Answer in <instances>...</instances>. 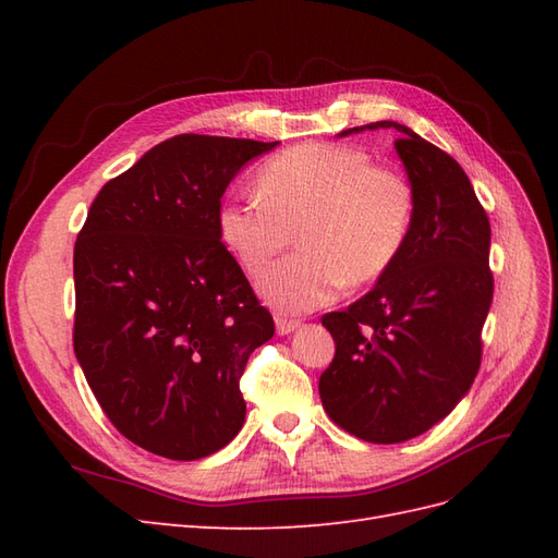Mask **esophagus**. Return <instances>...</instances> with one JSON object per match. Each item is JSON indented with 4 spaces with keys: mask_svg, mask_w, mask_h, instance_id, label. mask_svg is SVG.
<instances>
[{
    "mask_svg": "<svg viewBox=\"0 0 558 558\" xmlns=\"http://www.w3.org/2000/svg\"><path fill=\"white\" fill-rule=\"evenodd\" d=\"M275 324H277V332H279V335H289V332H293V330L300 326V320H298V318L277 316Z\"/></svg>",
    "mask_w": 558,
    "mask_h": 558,
    "instance_id": "34e87169",
    "label": "esophagus"
}]
</instances>
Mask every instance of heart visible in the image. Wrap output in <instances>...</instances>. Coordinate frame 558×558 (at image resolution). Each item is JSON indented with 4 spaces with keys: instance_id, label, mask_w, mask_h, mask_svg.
I'll return each mask as SVG.
<instances>
[{
    "instance_id": "b5f03b06",
    "label": "heart",
    "mask_w": 558,
    "mask_h": 558,
    "mask_svg": "<svg viewBox=\"0 0 558 558\" xmlns=\"http://www.w3.org/2000/svg\"><path fill=\"white\" fill-rule=\"evenodd\" d=\"M416 214L412 181L347 144H298L263 165L258 191L218 207V234L248 275L298 238L295 256L260 277L279 312L324 307L344 286L381 279L408 246Z\"/></svg>"
}]
</instances>
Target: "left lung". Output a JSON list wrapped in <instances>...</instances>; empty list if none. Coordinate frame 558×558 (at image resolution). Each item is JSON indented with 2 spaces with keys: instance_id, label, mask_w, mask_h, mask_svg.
<instances>
[{
  "instance_id": "left-lung-1",
  "label": "left lung",
  "mask_w": 558,
  "mask_h": 558,
  "mask_svg": "<svg viewBox=\"0 0 558 558\" xmlns=\"http://www.w3.org/2000/svg\"><path fill=\"white\" fill-rule=\"evenodd\" d=\"M396 150L416 193L408 246L377 286L324 324L335 359L318 379L337 426L375 445L426 433L468 393L482 363V328L494 300L492 226L475 189L442 148L408 125Z\"/></svg>"
}]
</instances>
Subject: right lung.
Here are the masks:
<instances>
[{
    "mask_svg": "<svg viewBox=\"0 0 558 558\" xmlns=\"http://www.w3.org/2000/svg\"><path fill=\"white\" fill-rule=\"evenodd\" d=\"M279 142L177 134L93 199L74 244V353L116 430L172 461L244 426L246 361L275 335L218 234L242 167Z\"/></svg>",
    "mask_w": 558,
    "mask_h": 558,
    "instance_id": "right-lung-1",
    "label": "right lung"
}]
</instances>
